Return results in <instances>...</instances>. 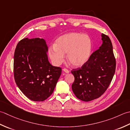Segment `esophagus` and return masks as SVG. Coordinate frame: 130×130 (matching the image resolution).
<instances>
[{"label":"esophagus","instance_id":"obj_1","mask_svg":"<svg viewBox=\"0 0 130 130\" xmlns=\"http://www.w3.org/2000/svg\"><path fill=\"white\" fill-rule=\"evenodd\" d=\"M63 71H64V72L65 73H69V71L67 70V69H66V68H63Z\"/></svg>","mask_w":130,"mask_h":130}]
</instances>
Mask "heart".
<instances>
[{
  "mask_svg": "<svg viewBox=\"0 0 130 130\" xmlns=\"http://www.w3.org/2000/svg\"><path fill=\"white\" fill-rule=\"evenodd\" d=\"M92 49L91 38L86 34L71 32L56 39L54 46L49 47L48 55L52 63L59 66L64 61V54L70 64L80 67L88 61Z\"/></svg>",
  "mask_w": 130,
  "mask_h": 130,
  "instance_id": "1",
  "label": "heart"
}]
</instances>
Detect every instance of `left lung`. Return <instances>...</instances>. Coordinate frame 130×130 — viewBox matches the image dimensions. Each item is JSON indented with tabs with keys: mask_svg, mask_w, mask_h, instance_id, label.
<instances>
[{
	"mask_svg": "<svg viewBox=\"0 0 130 130\" xmlns=\"http://www.w3.org/2000/svg\"><path fill=\"white\" fill-rule=\"evenodd\" d=\"M102 45L92 53L81 68L74 69L72 89L76 96L84 102L99 98L107 89L116 70V59L112 42L102 34Z\"/></svg>",
	"mask_w": 130,
	"mask_h": 130,
	"instance_id": "left-lung-1",
	"label": "left lung"
}]
</instances>
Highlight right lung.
I'll return each mask as SVG.
<instances>
[{
	"instance_id": "1",
	"label": "right lung",
	"mask_w": 130,
	"mask_h": 130,
	"mask_svg": "<svg viewBox=\"0 0 130 130\" xmlns=\"http://www.w3.org/2000/svg\"><path fill=\"white\" fill-rule=\"evenodd\" d=\"M45 40L23 39L14 55V76L18 88L34 102H43L53 92L62 69L53 66L47 58Z\"/></svg>"
}]
</instances>
